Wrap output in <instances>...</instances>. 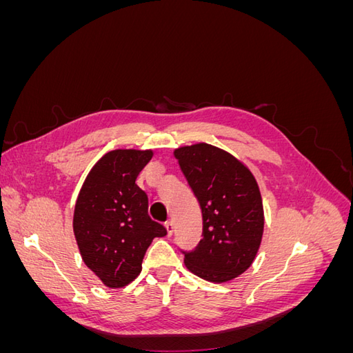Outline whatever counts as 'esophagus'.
Instances as JSON below:
<instances>
[{"label":"esophagus","mask_w":353,"mask_h":353,"mask_svg":"<svg viewBox=\"0 0 353 353\" xmlns=\"http://www.w3.org/2000/svg\"><path fill=\"white\" fill-rule=\"evenodd\" d=\"M165 228H166V231H168V236L170 237L174 234V231H175V225H174V222L172 221H168L166 223H165Z\"/></svg>","instance_id":"obj_1"}]
</instances>
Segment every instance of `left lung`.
Segmentation results:
<instances>
[{"label":"left lung","mask_w":353,"mask_h":353,"mask_svg":"<svg viewBox=\"0 0 353 353\" xmlns=\"http://www.w3.org/2000/svg\"><path fill=\"white\" fill-rule=\"evenodd\" d=\"M174 156L203 219V239L184 256L187 270L210 283L231 281L261 248L265 218L258 181L240 159L216 145H183Z\"/></svg>","instance_id":"1"}]
</instances>
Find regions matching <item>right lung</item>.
<instances>
[{
    "instance_id": "obj_1",
    "label": "right lung",
    "mask_w": 353,
    "mask_h": 353,
    "mask_svg": "<svg viewBox=\"0 0 353 353\" xmlns=\"http://www.w3.org/2000/svg\"><path fill=\"white\" fill-rule=\"evenodd\" d=\"M153 150L117 148L105 153L85 178L74 203L73 234L83 263L110 288L141 272L154 237L166 230L148 216V199L135 184Z\"/></svg>"
}]
</instances>
